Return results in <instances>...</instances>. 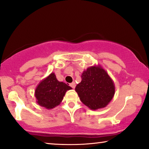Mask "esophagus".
<instances>
[{
	"mask_svg": "<svg viewBox=\"0 0 149 149\" xmlns=\"http://www.w3.org/2000/svg\"><path fill=\"white\" fill-rule=\"evenodd\" d=\"M70 86L71 87H72V88H75V83L74 81H73L72 84H70Z\"/></svg>",
	"mask_w": 149,
	"mask_h": 149,
	"instance_id": "34e87169",
	"label": "esophagus"
}]
</instances>
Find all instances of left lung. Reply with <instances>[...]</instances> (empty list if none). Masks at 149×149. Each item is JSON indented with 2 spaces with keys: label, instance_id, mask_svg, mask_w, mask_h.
<instances>
[{
  "label": "left lung",
  "instance_id": "8db88e82",
  "mask_svg": "<svg viewBox=\"0 0 149 149\" xmlns=\"http://www.w3.org/2000/svg\"><path fill=\"white\" fill-rule=\"evenodd\" d=\"M81 81L75 87L80 100L91 110L106 107L115 93L112 79L100 65H94L84 71Z\"/></svg>",
  "mask_w": 149,
  "mask_h": 149
}]
</instances>
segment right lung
I'll list each match as a JSON object with an SVG mask.
<instances>
[{"label":"right lung","mask_w":149,"mask_h":149,"mask_svg":"<svg viewBox=\"0 0 149 149\" xmlns=\"http://www.w3.org/2000/svg\"><path fill=\"white\" fill-rule=\"evenodd\" d=\"M72 88L62 81H59L54 73L43 79L37 86L35 96L39 106L52 109L61 102L68 90Z\"/></svg>","instance_id":"right-lung-1"}]
</instances>
